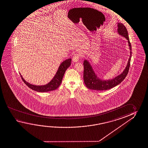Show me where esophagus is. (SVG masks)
Here are the masks:
<instances>
[{
	"instance_id": "obj_1",
	"label": "esophagus",
	"mask_w": 148,
	"mask_h": 148,
	"mask_svg": "<svg viewBox=\"0 0 148 148\" xmlns=\"http://www.w3.org/2000/svg\"><path fill=\"white\" fill-rule=\"evenodd\" d=\"M79 58H80L79 55L78 53H76V54H75V55L73 56V61L74 62H77Z\"/></svg>"
}]
</instances>
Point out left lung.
Segmentation results:
<instances>
[{"mask_svg": "<svg viewBox=\"0 0 148 148\" xmlns=\"http://www.w3.org/2000/svg\"><path fill=\"white\" fill-rule=\"evenodd\" d=\"M118 32H119V34L123 36L128 40V45L130 46V49L131 50L130 58L126 68L124 70L123 73L111 80H102L97 78L96 74H95V73L89 62L86 60L84 61V80L85 85L88 89L99 91L110 89L120 84L127 75L131 62L132 46L128 37V32L125 26L123 24L118 23Z\"/></svg>", "mask_w": 148, "mask_h": 148, "instance_id": "8db88e82", "label": "left lung"}]
</instances>
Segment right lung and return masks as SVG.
Listing matches in <instances>:
<instances>
[{
  "label": "right lung",
  "mask_w": 148,
  "mask_h": 148,
  "mask_svg": "<svg viewBox=\"0 0 148 148\" xmlns=\"http://www.w3.org/2000/svg\"><path fill=\"white\" fill-rule=\"evenodd\" d=\"M71 64V58L68 59L64 61L63 62H62L60 66H59L58 70L57 71V73L54 76L53 79L51 80L48 84L44 85V86H36V85H32L27 82H26L24 79V78L22 77V75L21 74L20 75L23 81L30 89L38 92H48L50 91L55 90L59 87V86L60 85L61 83L62 82L63 75L64 74L66 71L70 66Z\"/></svg>",
  "instance_id": "1"
}]
</instances>
